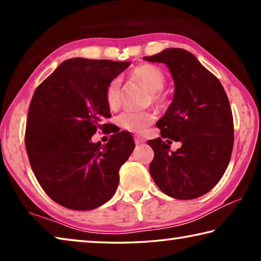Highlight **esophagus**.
Returning <instances> with one entry per match:
<instances>
[{"mask_svg": "<svg viewBox=\"0 0 261 261\" xmlns=\"http://www.w3.org/2000/svg\"><path fill=\"white\" fill-rule=\"evenodd\" d=\"M135 143H136V145H144L145 139L140 136H135Z\"/></svg>", "mask_w": 261, "mask_h": 261, "instance_id": "34e87169", "label": "esophagus"}]
</instances>
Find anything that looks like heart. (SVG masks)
I'll return each mask as SVG.
<instances>
[{
    "label": "heart",
    "mask_w": 261,
    "mask_h": 261,
    "mask_svg": "<svg viewBox=\"0 0 261 261\" xmlns=\"http://www.w3.org/2000/svg\"><path fill=\"white\" fill-rule=\"evenodd\" d=\"M131 78L147 88L153 102H159L160 92L166 84V77L160 69L152 64H143L135 68L131 72ZM121 82L113 79L106 88V101L110 108H116L120 105ZM154 120V114L151 112H136L125 110L118 116L120 125L127 131L143 134Z\"/></svg>",
    "instance_id": "1"
}]
</instances>
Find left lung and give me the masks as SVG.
I'll use <instances>...</instances> for the list:
<instances>
[{"mask_svg": "<svg viewBox=\"0 0 261 261\" xmlns=\"http://www.w3.org/2000/svg\"><path fill=\"white\" fill-rule=\"evenodd\" d=\"M146 61L165 63L173 76V102L158 121L161 137L148 140L154 159V182L169 197L194 199L211 191L222 177L233 146V122L228 96L219 79L197 57L180 48H167ZM182 144L170 152L171 140Z\"/></svg>", "mask_w": 261, "mask_h": 261, "instance_id": "1", "label": "left lung"}]
</instances>
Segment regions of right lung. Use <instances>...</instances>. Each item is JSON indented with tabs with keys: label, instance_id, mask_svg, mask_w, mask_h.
<instances>
[{
	"label": "right lung",
	"instance_id": "right-lung-1",
	"mask_svg": "<svg viewBox=\"0 0 261 261\" xmlns=\"http://www.w3.org/2000/svg\"><path fill=\"white\" fill-rule=\"evenodd\" d=\"M130 62L70 59L35 90L26 122L25 146L41 188L57 204L90 211L112 198L118 170L135 148L130 134L92 143L110 116L106 88Z\"/></svg>",
	"mask_w": 261,
	"mask_h": 261
}]
</instances>
